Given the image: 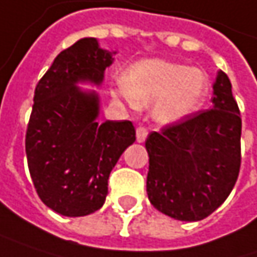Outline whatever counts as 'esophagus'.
I'll use <instances>...</instances> for the list:
<instances>
[{
    "mask_svg": "<svg viewBox=\"0 0 257 257\" xmlns=\"http://www.w3.org/2000/svg\"><path fill=\"white\" fill-rule=\"evenodd\" d=\"M148 138V128L146 127H143V125H140L136 128V140H138L139 143H143L145 140Z\"/></svg>",
    "mask_w": 257,
    "mask_h": 257,
    "instance_id": "1",
    "label": "esophagus"
}]
</instances>
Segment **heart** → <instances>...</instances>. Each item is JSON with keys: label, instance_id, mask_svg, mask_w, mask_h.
I'll list each match as a JSON object with an SVG mask.
<instances>
[{"label": "heart", "instance_id": "obj_1", "mask_svg": "<svg viewBox=\"0 0 257 257\" xmlns=\"http://www.w3.org/2000/svg\"><path fill=\"white\" fill-rule=\"evenodd\" d=\"M208 74L196 67L148 58L133 64L124 80L112 89V96L135 106L154 103V118L175 124L197 112L209 93Z\"/></svg>", "mask_w": 257, "mask_h": 257}]
</instances>
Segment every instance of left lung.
Returning <instances> with one entry per match:
<instances>
[{
  "label": "left lung",
  "instance_id": "obj_1",
  "mask_svg": "<svg viewBox=\"0 0 257 257\" xmlns=\"http://www.w3.org/2000/svg\"><path fill=\"white\" fill-rule=\"evenodd\" d=\"M241 118L231 82L218 71L212 108L146 139V192L156 209L178 221H200L232 190L241 165Z\"/></svg>",
  "mask_w": 257,
  "mask_h": 257
}]
</instances>
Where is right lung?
I'll use <instances>...</instances> for the list:
<instances>
[{"mask_svg":"<svg viewBox=\"0 0 257 257\" xmlns=\"http://www.w3.org/2000/svg\"><path fill=\"white\" fill-rule=\"evenodd\" d=\"M112 54L95 38L61 51L38 82L26 132L29 173L38 196L64 216L101 209L108 178L121 154L135 143L132 121L99 124V98L76 84H101Z\"/></svg>","mask_w":257,"mask_h":257,"instance_id":"right-lung-1","label":"right lung"}]
</instances>
